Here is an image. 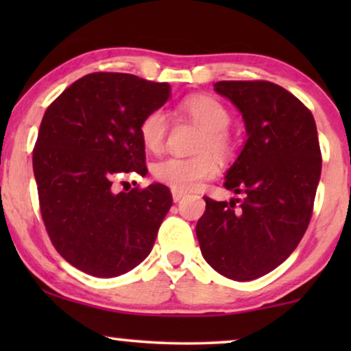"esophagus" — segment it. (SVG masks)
Instances as JSON below:
<instances>
[{"mask_svg":"<svg viewBox=\"0 0 351 351\" xmlns=\"http://www.w3.org/2000/svg\"><path fill=\"white\" fill-rule=\"evenodd\" d=\"M185 198V193L184 191H180V190H172V199H174V203H179V201H182Z\"/></svg>","mask_w":351,"mask_h":351,"instance_id":"esophagus-1","label":"esophagus"}]
</instances>
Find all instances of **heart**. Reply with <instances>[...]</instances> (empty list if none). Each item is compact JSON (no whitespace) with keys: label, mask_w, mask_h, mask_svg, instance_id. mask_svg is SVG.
<instances>
[{"label":"heart","mask_w":351,"mask_h":351,"mask_svg":"<svg viewBox=\"0 0 351 351\" xmlns=\"http://www.w3.org/2000/svg\"><path fill=\"white\" fill-rule=\"evenodd\" d=\"M184 112L204 129L198 150L204 152L198 156H167L153 165V176L161 184L180 191L195 190L217 174L219 156H227L232 150L227 129L232 121L230 112L217 99L209 95H195L182 104ZM167 134V117L162 110H153L141 121L138 136L142 145L148 152H160L165 145Z\"/></svg>","instance_id":"b5f03b06"}]
</instances>
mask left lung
Wrapping results in <instances>:
<instances>
[{
  "mask_svg": "<svg viewBox=\"0 0 351 351\" xmlns=\"http://www.w3.org/2000/svg\"><path fill=\"white\" fill-rule=\"evenodd\" d=\"M214 89L246 126L223 184L244 196L230 203L204 196L196 238L215 271L251 281L281 265L308 227L321 177L318 132L310 110L270 81H219Z\"/></svg>",
  "mask_w": 351,
  "mask_h": 351,
  "instance_id": "left-lung-1",
  "label": "left lung"
}]
</instances>
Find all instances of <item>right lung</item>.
Returning <instances> with one entry per match:
<instances>
[{
  "mask_svg": "<svg viewBox=\"0 0 351 351\" xmlns=\"http://www.w3.org/2000/svg\"><path fill=\"white\" fill-rule=\"evenodd\" d=\"M171 97V86L129 73H90L43 117L33 172L43 222L66 262L114 278L143 262L172 206L166 185L114 191L129 172L147 176L141 121Z\"/></svg>",
  "mask_w": 351,
  "mask_h": 351,
  "instance_id": "add662e5",
  "label": "right lung"
}]
</instances>
